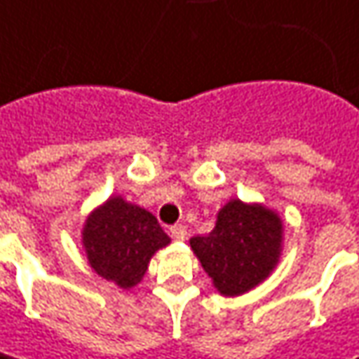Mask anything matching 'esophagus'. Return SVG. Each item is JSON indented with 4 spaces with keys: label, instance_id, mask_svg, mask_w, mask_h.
I'll return each mask as SVG.
<instances>
[{
    "label": "esophagus",
    "instance_id": "1",
    "mask_svg": "<svg viewBox=\"0 0 359 359\" xmlns=\"http://www.w3.org/2000/svg\"><path fill=\"white\" fill-rule=\"evenodd\" d=\"M168 233H170V236H172L175 240H179V242L187 240V227H184L182 223H177V225L168 227Z\"/></svg>",
    "mask_w": 359,
    "mask_h": 359
}]
</instances>
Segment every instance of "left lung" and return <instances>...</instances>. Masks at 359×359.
<instances>
[{"label": "left lung", "instance_id": "left-lung-1", "mask_svg": "<svg viewBox=\"0 0 359 359\" xmlns=\"http://www.w3.org/2000/svg\"><path fill=\"white\" fill-rule=\"evenodd\" d=\"M203 270L223 297H238L264 283L283 252V219L260 203L231 199L215 227L191 238Z\"/></svg>", "mask_w": 359, "mask_h": 359}]
</instances>
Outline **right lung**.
<instances>
[{
  "label": "right lung",
  "mask_w": 359,
  "mask_h": 359,
  "mask_svg": "<svg viewBox=\"0 0 359 359\" xmlns=\"http://www.w3.org/2000/svg\"><path fill=\"white\" fill-rule=\"evenodd\" d=\"M168 243L170 238L150 211L121 197H109L83 225V248L91 268L119 288L136 286L150 258Z\"/></svg>",
  "instance_id": "right-lung-1"
}]
</instances>
